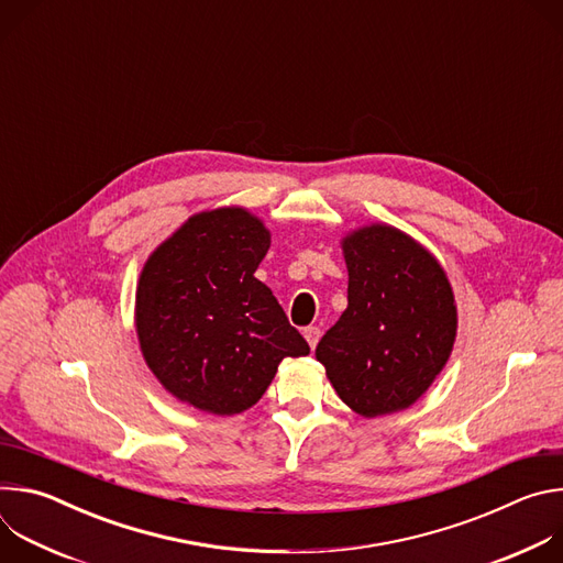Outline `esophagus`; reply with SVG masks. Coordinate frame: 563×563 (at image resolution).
Segmentation results:
<instances>
[{"mask_svg": "<svg viewBox=\"0 0 563 563\" xmlns=\"http://www.w3.org/2000/svg\"><path fill=\"white\" fill-rule=\"evenodd\" d=\"M302 334H305V341L309 343V347L313 350L316 343H318V339H320V330H318V328H307Z\"/></svg>", "mask_w": 563, "mask_h": 563, "instance_id": "34e87169", "label": "esophagus"}]
</instances>
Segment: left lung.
Segmentation results:
<instances>
[{
    "instance_id": "left-lung-1",
    "label": "left lung",
    "mask_w": 563,
    "mask_h": 563,
    "mask_svg": "<svg viewBox=\"0 0 563 563\" xmlns=\"http://www.w3.org/2000/svg\"><path fill=\"white\" fill-rule=\"evenodd\" d=\"M347 309L316 347L343 404L376 419L408 410L443 372L456 300L443 265L417 238L369 222L341 238Z\"/></svg>"
}]
</instances>
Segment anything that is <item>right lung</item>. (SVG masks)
Here are the masks:
<instances>
[{"label":"right lung","instance_id":"obj_1","mask_svg":"<svg viewBox=\"0 0 563 563\" xmlns=\"http://www.w3.org/2000/svg\"><path fill=\"white\" fill-rule=\"evenodd\" d=\"M272 245L263 218L227 205L189 216L146 258L135 287L142 358L180 404L216 417L256 406L287 356H307L254 274Z\"/></svg>","mask_w":563,"mask_h":563}]
</instances>
